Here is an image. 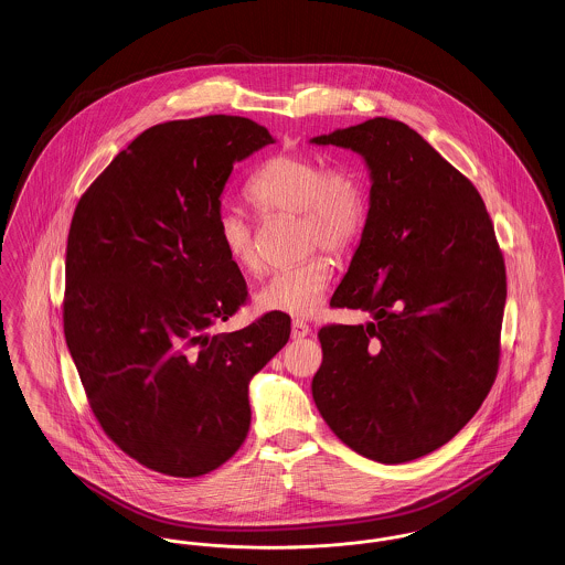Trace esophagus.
<instances>
[{"instance_id":"esophagus-1","label":"esophagus","mask_w":565,"mask_h":565,"mask_svg":"<svg viewBox=\"0 0 565 565\" xmlns=\"http://www.w3.org/2000/svg\"><path fill=\"white\" fill-rule=\"evenodd\" d=\"M309 332H311L309 323L300 322V320H295V322H292V339H295V341H298V339H305Z\"/></svg>"}]
</instances>
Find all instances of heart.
<instances>
[{
    "instance_id": "heart-1",
    "label": "heart",
    "mask_w": 565,
    "mask_h": 565,
    "mask_svg": "<svg viewBox=\"0 0 565 565\" xmlns=\"http://www.w3.org/2000/svg\"><path fill=\"white\" fill-rule=\"evenodd\" d=\"M245 194L260 214L300 215L302 249L323 247L345 256L360 242L369 220V192L353 169H328L302 152H277L263 162L245 184ZM215 239L243 270L260 269V252L252 224L235 207H220ZM332 281V260L313 254L290 269L277 270L254 295L263 313L309 318L320 311Z\"/></svg>"
}]
</instances>
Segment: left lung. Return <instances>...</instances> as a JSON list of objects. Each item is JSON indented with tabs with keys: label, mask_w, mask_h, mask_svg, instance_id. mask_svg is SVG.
Instances as JSON below:
<instances>
[{
	"label": "left lung",
	"mask_w": 565,
	"mask_h": 565,
	"mask_svg": "<svg viewBox=\"0 0 565 565\" xmlns=\"http://www.w3.org/2000/svg\"><path fill=\"white\" fill-rule=\"evenodd\" d=\"M371 171L369 220L332 307L366 326L318 332L313 401L350 449L381 463L428 456L483 404L500 362L507 267L472 182L401 120L313 137Z\"/></svg>",
	"instance_id": "8db88e82"
}]
</instances>
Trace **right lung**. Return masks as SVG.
<instances>
[{"mask_svg": "<svg viewBox=\"0 0 565 565\" xmlns=\"http://www.w3.org/2000/svg\"><path fill=\"white\" fill-rule=\"evenodd\" d=\"M273 141L242 116L154 125L72 217L65 341L99 426L154 472L192 479L235 456L252 419L249 379L290 339L284 313L210 334L247 296L215 239L220 194L233 164Z\"/></svg>", "mask_w": 565, "mask_h": 565, "instance_id": "obj_1", "label": "right lung"}]
</instances>
